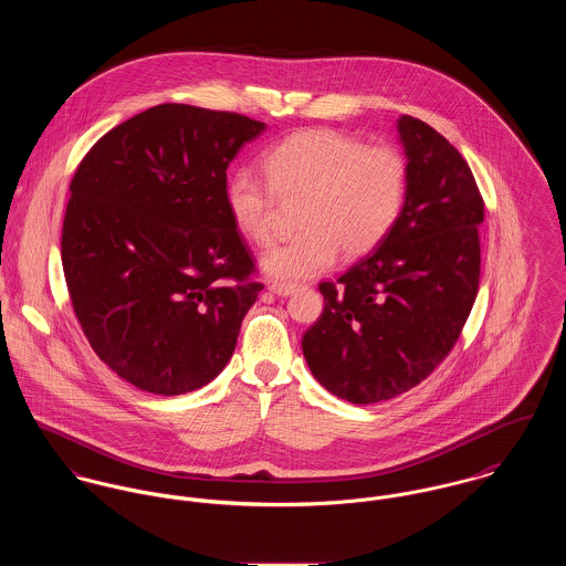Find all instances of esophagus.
<instances>
[{
    "label": "esophagus",
    "instance_id": "34e87169",
    "mask_svg": "<svg viewBox=\"0 0 566 566\" xmlns=\"http://www.w3.org/2000/svg\"><path fill=\"white\" fill-rule=\"evenodd\" d=\"M293 291H295V286H291V284H277V282L269 284V293H273L277 297H289Z\"/></svg>",
    "mask_w": 566,
    "mask_h": 566
}]
</instances>
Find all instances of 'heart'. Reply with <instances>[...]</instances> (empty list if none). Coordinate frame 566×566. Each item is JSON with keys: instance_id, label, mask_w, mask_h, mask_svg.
<instances>
[{"instance_id": "1", "label": "heart", "mask_w": 566, "mask_h": 566, "mask_svg": "<svg viewBox=\"0 0 566 566\" xmlns=\"http://www.w3.org/2000/svg\"><path fill=\"white\" fill-rule=\"evenodd\" d=\"M271 186L255 171L234 169L226 208L234 228L253 243L271 241L273 189L304 197L297 239L262 253L260 269L277 282H304L327 271L338 250L347 258L374 252L397 223L408 167L392 147L374 145L327 127L295 132L264 154Z\"/></svg>"}]
</instances>
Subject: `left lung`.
<instances>
[{
	"instance_id": "1",
	"label": "left lung",
	"mask_w": 566,
	"mask_h": 566,
	"mask_svg": "<svg viewBox=\"0 0 566 566\" xmlns=\"http://www.w3.org/2000/svg\"><path fill=\"white\" fill-rule=\"evenodd\" d=\"M403 210L374 252L321 282L323 314L302 338L316 381L352 403L392 399L430 376L455 345L480 284L484 201L460 151L401 115Z\"/></svg>"
}]
</instances>
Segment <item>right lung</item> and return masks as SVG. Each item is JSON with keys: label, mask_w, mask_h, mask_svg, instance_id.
I'll return each instance as SVG.
<instances>
[{"label": "right lung", "mask_w": 566, "mask_h": 566, "mask_svg": "<svg viewBox=\"0 0 566 566\" xmlns=\"http://www.w3.org/2000/svg\"><path fill=\"white\" fill-rule=\"evenodd\" d=\"M264 129L160 104L104 134L71 180V304L93 352L140 390H197L234 354L262 284L226 208V171Z\"/></svg>", "instance_id": "right-lung-1"}]
</instances>
